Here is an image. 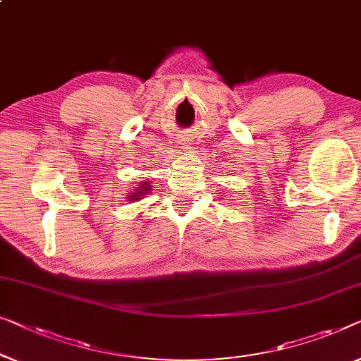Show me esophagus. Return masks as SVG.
<instances>
[{
    "mask_svg": "<svg viewBox=\"0 0 361 361\" xmlns=\"http://www.w3.org/2000/svg\"><path fill=\"white\" fill-rule=\"evenodd\" d=\"M179 145L182 146V148H190L192 146V138H189V137H182L180 140H179Z\"/></svg>",
    "mask_w": 361,
    "mask_h": 361,
    "instance_id": "1",
    "label": "esophagus"
}]
</instances>
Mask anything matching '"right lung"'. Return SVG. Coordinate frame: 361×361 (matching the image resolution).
I'll return each instance as SVG.
<instances>
[{
    "label": "right lung",
    "instance_id": "right-lung-1",
    "mask_svg": "<svg viewBox=\"0 0 361 361\" xmlns=\"http://www.w3.org/2000/svg\"><path fill=\"white\" fill-rule=\"evenodd\" d=\"M149 182H146V180H143L142 182V184H140L138 187H135V189H133V192L132 193H130V195H128V202H138L140 200V198H142V197H145V195H148V193H149Z\"/></svg>",
    "mask_w": 361,
    "mask_h": 361
}]
</instances>
